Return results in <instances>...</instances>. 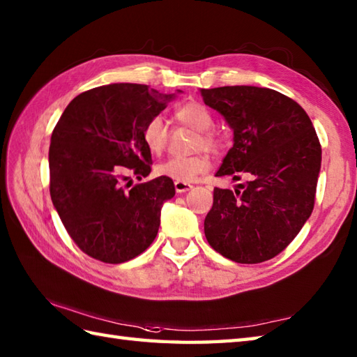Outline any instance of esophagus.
I'll return each instance as SVG.
<instances>
[{
	"label": "esophagus",
	"mask_w": 357,
	"mask_h": 357,
	"mask_svg": "<svg viewBox=\"0 0 357 357\" xmlns=\"http://www.w3.org/2000/svg\"><path fill=\"white\" fill-rule=\"evenodd\" d=\"M193 185L188 183H183V181H174V190L176 193H185L188 190H192Z\"/></svg>",
	"instance_id": "34e87169"
}]
</instances>
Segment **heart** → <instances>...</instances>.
Instances as JSON below:
<instances>
[{"mask_svg": "<svg viewBox=\"0 0 357 357\" xmlns=\"http://www.w3.org/2000/svg\"><path fill=\"white\" fill-rule=\"evenodd\" d=\"M174 116L183 123L199 132V138L195 142V149H206L211 153H218L222 149V142L218 136L211 132L215 127V118L211 112L201 102H187L174 112ZM141 138L144 146L147 147L150 153L158 155L165 149L169 130L167 123L161 115H155L146 121L142 126ZM210 161L206 155H193V156H173L167 161L158 164L156 173L159 176H165L174 181H183V183H192L198 174L207 172Z\"/></svg>", "mask_w": 357, "mask_h": 357, "instance_id": "1", "label": "heart"}]
</instances>
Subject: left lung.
I'll list each match as a JSON object with an SVG mask.
<instances>
[{"label":"left lung","mask_w":357,"mask_h":357,"mask_svg":"<svg viewBox=\"0 0 357 357\" xmlns=\"http://www.w3.org/2000/svg\"><path fill=\"white\" fill-rule=\"evenodd\" d=\"M208 107L233 130V147L216 176L239 174L234 192L215 188L204 221L208 244L238 264H259L296 238L314 207L322 150L312 119L276 90L255 86L202 89Z\"/></svg>","instance_id":"obj_1"}]
</instances>
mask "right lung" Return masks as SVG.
<instances>
[{
    "label": "right lung",
    "instance_id": "right-lung-1",
    "mask_svg": "<svg viewBox=\"0 0 357 357\" xmlns=\"http://www.w3.org/2000/svg\"><path fill=\"white\" fill-rule=\"evenodd\" d=\"M174 96L130 82L95 87L73 98L53 128V207L75 244L98 261L127 262L156 238L161 208L174 196L173 181L159 176L130 192L121 184L126 172L139 181L150 174L142 126Z\"/></svg>",
    "mask_w": 357,
    "mask_h": 357
}]
</instances>
